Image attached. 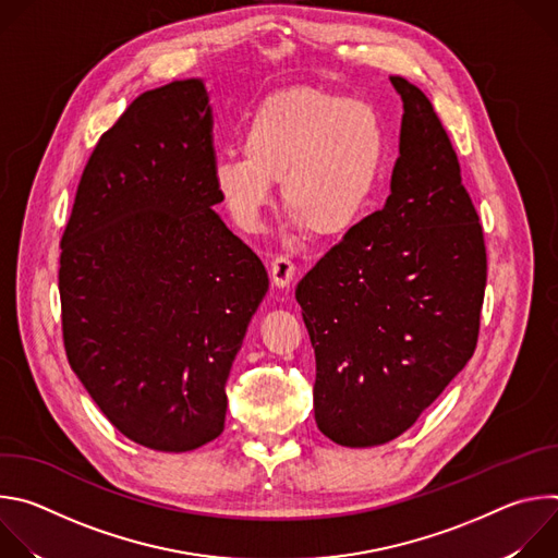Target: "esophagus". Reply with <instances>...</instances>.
Wrapping results in <instances>:
<instances>
[{"instance_id": "obj_1", "label": "esophagus", "mask_w": 558, "mask_h": 558, "mask_svg": "<svg viewBox=\"0 0 558 558\" xmlns=\"http://www.w3.org/2000/svg\"><path fill=\"white\" fill-rule=\"evenodd\" d=\"M295 276V265L289 256H276L271 263V280L276 287H287Z\"/></svg>"}]
</instances>
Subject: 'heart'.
<instances>
[{
	"label": "heart",
	"mask_w": 558,
	"mask_h": 558,
	"mask_svg": "<svg viewBox=\"0 0 558 558\" xmlns=\"http://www.w3.org/2000/svg\"><path fill=\"white\" fill-rule=\"evenodd\" d=\"M386 125L375 106L320 88H287L247 117L243 149H220L214 187L229 216L258 229L274 179L287 214L317 235L351 229L366 209L386 158Z\"/></svg>",
	"instance_id": "heart-1"
}]
</instances>
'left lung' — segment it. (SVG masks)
<instances>
[{
	"label": "left lung",
	"mask_w": 558,
	"mask_h": 558,
	"mask_svg": "<svg viewBox=\"0 0 558 558\" xmlns=\"http://www.w3.org/2000/svg\"><path fill=\"white\" fill-rule=\"evenodd\" d=\"M390 84L404 101L390 196L295 289L317 428L349 448L400 437L468 364L488 276L484 227L439 114L404 76Z\"/></svg>",
	"instance_id": "8db88e82"
}]
</instances>
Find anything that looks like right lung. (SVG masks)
Instances as JSON below:
<instances>
[{
    "mask_svg": "<svg viewBox=\"0 0 558 558\" xmlns=\"http://www.w3.org/2000/svg\"><path fill=\"white\" fill-rule=\"evenodd\" d=\"M214 158L203 82L143 93L97 141L61 235L68 362L108 422L154 450L222 433L227 377L269 287L214 211Z\"/></svg>",
    "mask_w": 558,
    "mask_h": 558,
    "instance_id": "obj_1",
    "label": "right lung"
}]
</instances>
